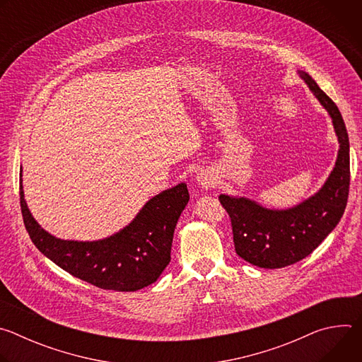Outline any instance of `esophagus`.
<instances>
[{"label": "esophagus", "instance_id": "1", "mask_svg": "<svg viewBox=\"0 0 362 362\" xmlns=\"http://www.w3.org/2000/svg\"><path fill=\"white\" fill-rule=\"evenodd\" d=\"M197 183L203 190H211L218 185V180L211 170H202L197 175Z\"/></svg>", "mask_w": 362, "mask_h": 362}]
</instances>
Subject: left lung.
Returning a JSON list of instances; mask_svg holds the SVG:
<instances>
[{
    "label": "left lung",
    "instance_id": "8db88e82",
    "mask_svg": "<svg viewBox=\"0 0 362 362\" xmlns=\"http://www.w3.org/2000/svg\"><path fill=\"white\" fill-rule=\"evenodd\" d=\"M328 112L338 137L335 166L324 186L311 197L289 209H268L247 197L221 194L229 214L236 253L246 262L276 269L311 255L341 221L349 192V140L335 103L305 71H298Z\"/></svg>",
    "mask_w": 362,
    "mask_h": 362
}]
</instances>
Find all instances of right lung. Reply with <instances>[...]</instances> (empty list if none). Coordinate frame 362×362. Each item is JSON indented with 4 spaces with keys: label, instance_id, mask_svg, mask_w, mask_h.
Instances as JSON below:
<instances>
[{
    "label": "right lung",
    "instance_id": "1",
    "mask_svg": "<svg viewBox=\"0 0 362 362\" xmlns=\"http://www.w3.org/2000/svg\"><path fill=\"white\" fill-rule=\"evenodd\" d=\"M189 202L186 183L151 197L117 233L91 242L64 240L45 232L33 218L23 190L20 203L25 229L37 246L66 272L101 289L134 292L156 282L170 262L173 233Z\"/></svg>",
    "mask_w": 362,
    "mask_h": 362
}]
</instances>
